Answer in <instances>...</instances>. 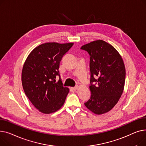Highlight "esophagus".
Masks as SVG:
<instances>
[{"label":"esophagus","mask_w":146,"mask_h":146,"mask_svg":"<svg viewBox=\"0 0 146 146\" xmlns=\"http://www.w3.org/2000/svg\"><path fill=\"white\" fill-rule=\"evenodd\" d=\"M78 88V86H76V87H72L71 88V89L72 90H74V91H75V90H76Z\"/></svg>","instance_id":"obj_1"}]
</instances>
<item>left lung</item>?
<instances>
[{
	"instance_id": "left-lung-1",
	"label": "left lung",
	"mask_w": 146,
	"mask_h": 146,
	"mask_svg": "<svg viewBox=\"0 0 146 146\" xmlns=\"http://www.w3.org/2000/svg\"><path fill=\"white\" fill-rule=\"evenodd\" d=\"M81 49L90 56L91 97L84 105L96 114L106 113L116 105L124 90L123 60L114 46L102 40L91 42Z\"/></svg>"
}]
</instances>
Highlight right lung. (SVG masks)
<instances>
[{
  "mask_svg": "<svg viewBox=\"0 0 146 146\" xmlns=\"http://www.w3.org/2000/svg\"><path fill=\"white\" fill-rule=\"evenodd\" d=\"M74 43L48 42L34 48L23 64L22 84L26 96L40 112L50 114L64 105L70 90L64 87L59 63ZM56 76L60 80L56 82Z\"/></svg>",
  "mask_w": 146,
  "mask_h": 146,
  "instance_id": "1",
  "label": "right lung"
}]
</instances>
